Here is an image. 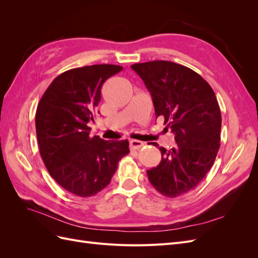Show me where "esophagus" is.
<instances>
[{"instance_id": "esophagus-1", "label": "esophagus", "mask_w": 258, "mask_h": 258, "mask_svg": "<svg viewBox=\"0 0 258 258\" xmlns=\"http://www.w3.org/2000/svg\"><path fill=\"white\" fill-rule=\"evenodd\" d=\"M145 144L141 141H139V140H131L130 141V150H140V148H142Z\"/></svg>"}]
</instances>
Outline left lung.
<instances>
[{
	"instance_id": "1",
	"label": "left lung",
	"mask_w": 258,
	"mask_h": 258,
	"mask_svg": "<svg viewBox=\"0 0 258 258\" xmlns=\"http://www.w3.org/2000/svg\"><path fill=\"white\" fill-rule=\"evenodd\" d=\"M131 68L151 92L156 117H163L177 145L170 151L159 147L161 161L147 170L148 179L163 196L178 197L197 187L213 166L221 143L220 105L208 82L189 68L165 60Z\"/></svg>"
}]
</instances>
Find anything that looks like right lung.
Masks as SVG:
<instances>
[{
  "instance_id": "right-lung-1",
  "label": "right lung",
  "mask_w": 258,
  "mask_h": 258,
  "mask_svg": "<svg viewBox=\"0 0 258 258\" xmlns=\"http://www.w3.org/2000/svg\"><path fill=\"white\" fill-rule=\"evenodd\" d=\"M122 67L93 64L58 75L44 92L35 114L41 157L49 174L66 190L91 197L110 184L129 141L89 137L103 83Z\"/></svg>"
}]
</instances>
